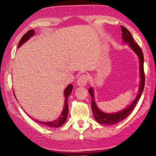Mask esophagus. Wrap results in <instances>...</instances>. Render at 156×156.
Masks as SVG:
<instances>
[{"label":"esophagus","mask_w":156,"mask_h":156,"mask_svg":"<svg viewBox=\"0 0 156 156\" xmlns=\"http://www.w3.org/2000/svg\"><path fill=\"white\" fill-rule=\"evenodd\" d=\"M89 80L88 76L86 74L81 75L77 80V84L79 86H85Z\"/></svg>","instance_id":"34e87169"}]
</instances>
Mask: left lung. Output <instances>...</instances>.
Wrapping results in <instances>:
<instances>
[{
    "label": "left lung",
    "mask_w": 156,
    "mask_h": 156,
    "mask_svg": "<svg viewBox=\"0 0 156 156\" xmlns=\"http://www.w3.org/2000/svg\"><path fill=\"white\" fill-rule=\"evenodd\" d=\"M121 30H122V38L125 43H128L129 45L130 46L131 48L133 49V51L138 55L140 60V85L139 92L138 96H136V99L133 100V102L129 105V106L126 108L123 111H121L120 112L115 113H106L100 111L98 107L96 106V102L94 101V90L92 87L89 89V92L91 96V109L93 111V113L94 118L98 122H99L101 125H115L118 122H121L123 120L127 117L128 115L132 112L133 110L134 107L137 104V102L141 97V95L143 91L144 87V83H145V76L144 72V56L143 53L140 47L137 44L136 42H134L133 37H132L131 33L124 26H120Z\"/></svg>",
    "instance_id": "left-lung-1"
}]
</instances>
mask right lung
<instances>
[{
  "instance_id": "add662e5",
  "label": "right lung",
  "mask_w": 156,
  "mask_h": 156,
  "mask_svg": "<svg viewBox=\"0 0 156 156\" xmlns=\"http://www.w3.org/2000/svg\"><path fill=\"white\" fill-rule=\"evenodd\" d=\"M35 31L34 30H30L28 31H27L24 36L22 37V38L20 39V41L19 42V44H18V47H20L22 44L25 43L30 37L32 36ZM73 89V85L72 84H69V86L67 87V88L65 89V106H64V109H63L62 112L60 115V117L58 118V119H57L54 121H51V122H42V121H39V120H36L35 119H34L36 122H38L39 123L42 124V125H47L48 126H50V127H59V126H62L63 124L65 122V121L67 120V115H68V112H69V108H68V103H67V99L68 97L69 96V95L71 94V92L72 91Z\"/></svg>"
}]
</instances>
